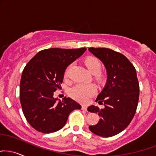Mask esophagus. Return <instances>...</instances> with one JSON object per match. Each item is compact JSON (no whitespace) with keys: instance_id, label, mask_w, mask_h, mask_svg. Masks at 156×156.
Segmentation results:
<instances>
[{"instance_id":"esophagus-1","label":"esophagus","mask_w":156,"mask_h":156,"mask_svg":"<svg viewBox=\"0 0 156 156\" xmlns=\"http://www.w3.org/2000/svg\"><path fill=\"white\" fill-rule=\"evenodd\" d=\"M81 109L83 110H87V107L85 106V105H82V108Z\"/></svg>"}]
</instances>
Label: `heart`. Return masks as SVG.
<instances>
[{
  "label": "heart",
  "mask_w": 156,
  "mask_h": 156,
  "mask_svg": "<svg viewBox=\"0 0 156 156\" xmlns=\"http://www.w3.org/2000/svg\"><path fill=\"white\" fill-rule=\"evenodd\" d=\"M85 65L91 74L96 75L98 79H101L102 77L99 73L102 69V64L97 58L94 57H88L85 60ZM67 73L68 70H67L65 73L66 76H67ZM97 88L94 84H77L70 90V94L73 98L80 102H86L90 97L95 94Z\"/></svg>",
  "instance_id": "heart-1"
}]
</instances>
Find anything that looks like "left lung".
I'll return each mask as SVG.
<instances>
[{
	"mask_svg": "<svg viewBox=\"0 0 156 156\" xmlns=\"http://www.w3.org/2000/svg\"><path fill=\"white\" fill-rule=\"evenodd\" d=\"M89 51L105 67L107 82L96 102L105 108L89 106L88 111L98 114L100 120L89 126L91 132L110 137L121 132L134 118L137 108L140 86L134 65L124 55L107 48H89Z\"/></svg>",
	"mask_w": 156,
	"mask_h": 156,
	"instance_id": "obj_1",
	"label": "left lung"
}]
</instances>
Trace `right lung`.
I'll return each instance as SVG.
<instances>
[{
	"label": "right lung",
	"mask_w": 156,
	"mask_h": 156,
	"mask_svg": "<svg viewBox=\"0 0 156 156\" xmlns=\"http://www.w3.org/2000/svg\"><path fill=\"white\" fill-rule=\"evenodd\" d=\"M86 50H42L24 67L20 80V102L24 117L35 130L44 134L57 132L64 127L73 110L81 108L70 97L62 101L54 98V92L61 87L67 66Z\"/></svg>",
	"instance_id": "1"
}]
</instances>
